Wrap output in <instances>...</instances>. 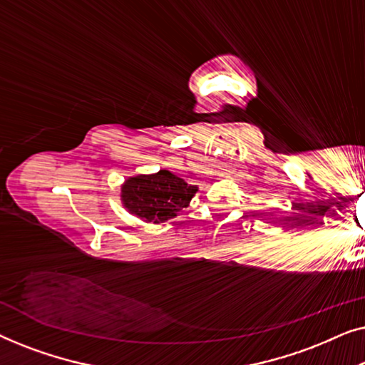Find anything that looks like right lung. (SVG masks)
I'll use <instances>...</instances> for the list:
<instances>
[{
	"instance_id": "obj_1",
	"label": "right lung",
	"mask_w": 365,
	"mask_h": 365,
	"mask_svg": "<svg viewBox=\"0 0 365 365\" xmlns=\"http://www.w3.org/2000/svg\"><path fill=\"white\" fill-rule=\"evenodd\" d=\"M197 186H191L168 169L128 178L121 186L123 206L143 221L159 224L176 217L189 206Z\"/></svg>"
}]
</instances>
